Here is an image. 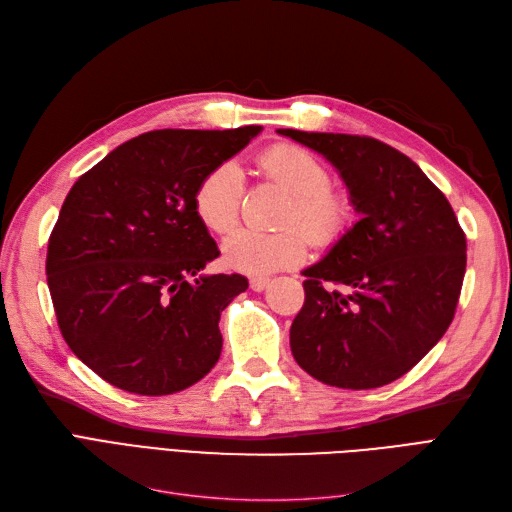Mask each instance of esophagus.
<instances>
[{
    "label": "esophagus",
    "mask_w": 512,
    "mask_h": 512,
    "mask_svg": "<svg viewBox=\"0 0 512 512\" xmlns=\"http://www.w3.org/2000/svg\"><path fill=\"white\" fill-rule=\"evenodd\" d=\"M269 282H271L269 277H250V288L254 292H262V290L269 286Z\"/></svg>",
    "instance_id": "1"
}]
</instances>
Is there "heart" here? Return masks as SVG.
Listing matches in <instances>:
<instances>
[{"mask_svg":"<svg viewBox=\"0 0 512 512\" xmlns=\"http://www.w3.org/2000/svg\"><path fill=\"white\" fill-rule=\"evenodd\" d=\"M260 168L292 196L280 232H258L239 228L224 239L222 256L226 267L267 275L301 265L307 256V238L318 247H329L342 239L354 222L352 203L331 192V173L314 153L297 145H273L260 156ZM245 190L243 168L235 160L220 162L198 181L194 211L213 232H228L239 220Z\"/></svg>","mask_w":512,"mask_h":512,"instance_id":"b5f03b06","label":"heart"}]
</instances>
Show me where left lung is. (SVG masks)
Wrapping results in <instances>:
<instances>
[{"label": "left lung", "mask_w": 512, "mask_h": 512, "mask_svg": "<svg viewBox=\"0 0 512 512\" xmlns=\"http://www.w3.org/2000/svg\"><path fill=\"white\" fill-rule=\"evenodd\" d=\"M331 162L359 213L303 275L290 350L309 376L376 389L410 371L453 322L466 235L446 196L404 153L369 136L277 130ZM339 283L342 293L332 290Z\"/></svg>", "instance_id": "8db88e82"}]
</instances>
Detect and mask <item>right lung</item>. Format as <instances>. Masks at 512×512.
Listing matches in <instances>:
<instances>
[{"mask_svg": "<svg viewBox=\"0 0 512 512\" xmlns=\"http://www.w3.org/2000/svg\"><path fill=\"white\" fill-rule=\"evenodd\" d=\"M260 132H145L68 192L46 280L66 344L117 389L170 395L218 363L220 314L247 277L203 271L220 250L194 211V190Z\"/></svg>", "mask_w": 512, "mask_h": 512, "instance_id": "obj_1", "label": "right lung"}]
</instances>
